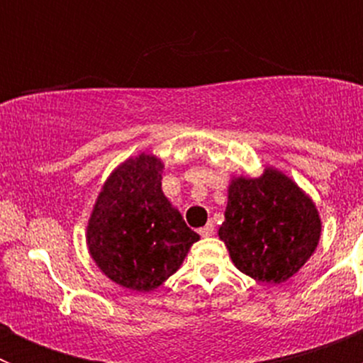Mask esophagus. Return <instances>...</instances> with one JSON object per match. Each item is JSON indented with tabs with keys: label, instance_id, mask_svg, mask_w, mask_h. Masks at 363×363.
Wrapping results in <instances>:
<instances>
[{
	"label": "esophagus",
	"instance_id": "34e87169",
	"mask_svg": "<svg viewBox=\"0 0 363 363\" xmlns=\"http://www.w3.org/2000/svg\"><path fill=\"white\" fill-rule=\"evenodd\" d=\"M200 234L203 236V238H209V236H213V234H214V223H213V221H209L207 225L201 227Z\"/></svg>",
	"mask_w": 363,
	"mask_h": 363
}]
</instances>
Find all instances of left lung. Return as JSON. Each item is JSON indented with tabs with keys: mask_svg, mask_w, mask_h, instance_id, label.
Returning a JSON list of instances; mask_svg holds the SVG:
<instances>
[{
	"mask_svg": "<svg viewBox=\"0 0 363 363\" xmlns=\"http://www.w3.org/2000/svg\"><path fill=\"white\" fill-rule=\"evenodd\" d=\"M234 267L278 285L293 278L318 247L322 218L300 185L274 167L256 178L233 176L225 221L218 229Z\"/></svg>",
	"mask_w": 363,
	"mask_h": 363,
	"instance_id": "left-lung-1",
	"label": "left lung"
}]
</instances>
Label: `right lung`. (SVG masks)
Here are the masks:
<instances>
[{"label": "right lung", "instance_id": "right-lung-1", "mask_svg": "<svg viewBox=\"0 0 363 363\" xmlns=\"http://www.w3.org/2000/svg\"><path fill=\"white\" fill-rule=\"evenodd\" d=\"M156 154L121 162L98 192L86 223L89 255L105 277L136 293L156 291L200 240L162 191Z\"/></svg>", "mask_w": 363, "mask_h": 363}]
</instances>
